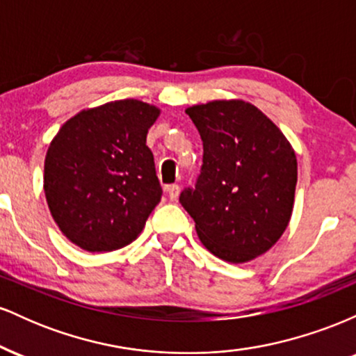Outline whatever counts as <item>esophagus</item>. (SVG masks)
Segmentation results:
<instances>
[{
    "mask_svg": "<svg viewBox=\"0 0 356 356\" xmlns=\"http://www.w3.org/2000/svg\"><path fill=\"white\" fill-rule=\"evenodd\" d=\"M165 192H167V195H169L170 201H177L179 192H181V189H179L177 184H170V186L165 187Z\"/></svg>",
    "mask_w": 356,
    "mask_h": 356,
    "instance_id": "34e87169",
    "label": "esophagus"
}]
</instances>
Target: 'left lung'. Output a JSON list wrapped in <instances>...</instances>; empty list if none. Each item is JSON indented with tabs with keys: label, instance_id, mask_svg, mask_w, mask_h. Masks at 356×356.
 <instances>
[{
	"label": "left lung",
	"instance_id": "obj_1",
	"mask_svg": "<svg viewBox=\"0 0 356 356\" xmlns=\"http://www.w3.org/2000/svg\"><path fill=\"white\" fill-rule=\"evenodd\" d=\"M202 138V167L182 207L199 239L232 264L269 251L291 219L298 162L288 138L254 105L212 100L186 110Z\"/></svg>",
	"mask_w": 356,
	"mask_h": 356
}]
</instances>
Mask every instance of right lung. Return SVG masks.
<instances>
[{"label": "right lung", "instance_id": "add662e5", "mask_svg": "<svg viewBox=\"0 0 356 356\" xmlns=\"http://www.w3.org/2000/svg\"><path fill=\"white\" fill-rule=\"evenodd\" d=\"M161 110L115 100L81 110L61 125L44 157L43 189L60 231L90 252L137 239L162 187L147 132Z\"/></svg>", "mask_w": 356, "mask_h": 356}]
</instances>
